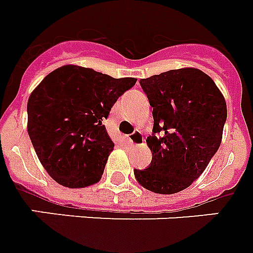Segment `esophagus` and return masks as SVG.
I'll return each instance as SVG.
<instances>
[{
	"mask_svg": "<svg viewBox=\"0 0 253 253\" xmlns=\"http://www.w3.org/2000/svg\"><path fill=\"white\" fill-rule=\"evenodd\" d=\"M129 142L132 143V145H134V146H142L143 142H145L142 133L139 132V130H134V132L129 136Z\"/></svg>",
	"mask_w": 253,
	"mask_h": 253,
	"instance_id": "34e87169",
	"label": "esophagus"
}]
</instances>
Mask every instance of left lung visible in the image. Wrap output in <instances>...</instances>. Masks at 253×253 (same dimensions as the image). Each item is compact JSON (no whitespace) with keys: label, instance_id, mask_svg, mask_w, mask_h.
Here are the masks:
<instances>
[{"label":"left lung","instance_id":"8db88e82","mask_svg":"<svg viewBox=\"0 0 253 253\" xmlns=\"http://www.w3.org/2000/svg\"><path fill=\"white\" fill-rule=\"evenodd\" d=\"M139 84L153 107V133L146 143L153 158L146 169H133L147 191L172 195L188 188L221 145L227 117L225 96L203 70H169Z\"/></svg>","mask_w":253,"mask_h":253}]
</instances>
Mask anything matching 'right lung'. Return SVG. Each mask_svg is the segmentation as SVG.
Masks as SVG:
<instances>
[{
	"instance_id": "1",
	"label": "right lung",
	"mask_w": 253,
	"mask_h": 253,
	"mask_svg": "<svg viewBox=\"0 0 253 253\" xmlns=\"http://www.w3.org/2000/svg\"><path fill=\"white\" fill-rule=\"evenodd\" d=\"M136 78H114L90 68L64 65L50 72L27 102V132L40 163L66 188L102 179L115 143L103 120Z\"/></svg>"
}]
</instances>
